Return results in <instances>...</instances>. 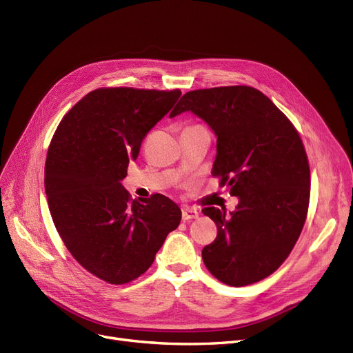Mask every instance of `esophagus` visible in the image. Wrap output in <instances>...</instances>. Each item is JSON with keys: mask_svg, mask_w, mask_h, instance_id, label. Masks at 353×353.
<instances>
[{"mask_svg": "<svg viewBox=\"0 0 353 353\" xmlns=\"http://www.w3.org/2000/svg\"><path fill=\"white\" fill-rule=\"evenodd\" d=\"M199 210L197 209H192V208H186L183 209L181 212V217L183 220H192V219H197L199 217Z\"/></svg>", "mask_w": 353, "mask_h": 353, "instance_id": "obj_1", "label": "esophagus"}]
</instances>
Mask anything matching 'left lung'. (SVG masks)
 <instances>
[{
    "label": "left lung",
    "instance_id": "1",
    "mask_svg": "<svg viewBox=\"0 0 353 353\" xmlns=\"http://www.w3.org/2000/svg\"><path fill=\"white\" fill-rule=\"evenodd\" d=\"M192 111L217 137L213 176L237 196L236 210L205 208L217 226L203 248L209 272L229 286H246L279 268L298 242L310 194L303 143L289 119L248 85L194 90L170 117Z\"/></svg>",
    "mask_w": 353,
    "mask_h": 353
}]
</instances>
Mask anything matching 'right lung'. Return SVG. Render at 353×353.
I'll use <instances>...</instances> for the list:
<instances>
[{"mask_svg": "<svg viewBox=\"0 0 353 353\" xmlns=\"http://www.w3.org/2000/svg\"><path fill=\"white\" fill-rule=\"evenodd\" d=\"M180 96L94 90L64 116L50 143L44 186L55 229L72 257L111 285L137 279L180 225L181 210L169 197L140 203L121 184L143 139Z\"/></svg>", "mask_w": 353, "mask_h": 353, "instance_id": "add662e5", "label": "right lung"}]
</instances>
